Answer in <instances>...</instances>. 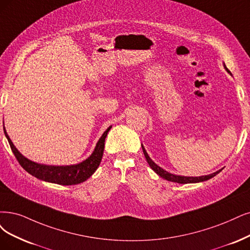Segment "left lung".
<instances>
[{
  "mask_svg": "<svg viewBox=\"0 0 250 250\" xmlns=\"http://www.w3.org/2000/svg\"><path fill=\"white\" fill-rule=\"evenodd\" d=\"M224 68L226 69V71L228 73L230 74V72L229 71V69L226 67V64L224 63ZM142 150H143V153L145 155V159L147 161V163H148L149 167L159 175V176H161L162 178L168 180V181H171V182H177V183H181V184H184V183H197V182H202V181H206V180H209L211 179L212 177H214L215 175H217L221 170H218L214 173L212 174H209V175H205V176H199V177H188V176H180V175H175V174H172V173H169L166 170H164L163 168H161L160 166L156 165L150 158L148 153L146 152L144 146L142 145Z\"/></svg>",
  "mask_w": 250,
  "mask_h": 250,
  "instance_id": "8db88e82",
  "label": "left lung"
}]
</instances>
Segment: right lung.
Returning a JSON list of instances; mask_svg holds the SVG:
<instances>
[{
    "label": "right lung",
    "mask_w": 250,
    "mask_h": 250,
    "mask_svg": "<svg viewBox=\"0 0 250 250\" xmlns=\"http://www.w3.org/2000/svg\"><path fill=\"white\" fill-rule=\"evenodd\" d=\"M111 127L112 126H109L104 132V134L101 136L94 151H92V153L86 160L79 164L70 166H49L35 163L29 159H26L24 155L18 151V149L12 143L11 139L9 138L5 130V126L4 133L9 144H10L16 160L27 173H30L34 177L46 182L57 183L61 184V186H74V184H78L88 179L98 169L104 152L105 139Z\"/></svg>",
    "instance_id": "add662e5"
}]
</instances>
